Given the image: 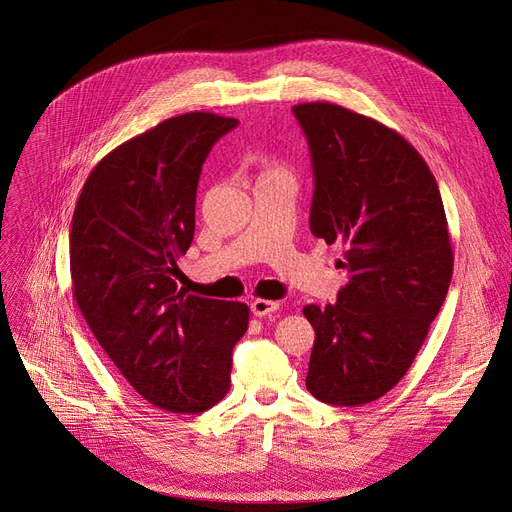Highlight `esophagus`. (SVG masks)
Returning a JSON list of instances; mask_svg holds the SVG:
<instances>
[{"label": "esophagus", "mask_w": 512, "mask_h": 512, "mask_svg": "<svg viewBox=\"0 0 512 512\" xmlns=\"http://www.w3.org/2000/svg\"><path fill=\"white\" fill-rule=\"evenodd\" d=\"M276 309H278V303L270 301V299H255L251 303V311H253V316H257V318L270 316V314H274Z\"/></svg>", "instance_id": "34e87169"}]
</instances>
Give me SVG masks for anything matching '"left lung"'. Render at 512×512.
<instances>
[{
  "mask_svg": "<svg viewBox=\"0 0 512 512\" xmlns=\"http://www.w3.org/2000/svg\"><path fill=\"white\" fill-rule=\"evenodd\" d=\"M293 113L316 182L311 234L341 242L349 272L335 303L303 307L316 330L305 385L324 404L362 406L402 381L446 301L448 219L429 165L397 131L330 102Z\"/></svg>",
  "mask_w": 512,
  "mask_h": 512,
  "instance_id": "8db88e82",
  "label": "left lung"
}]
</instances>
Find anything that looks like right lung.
<instances>
[{
    "label": "right lung",
    "mask_w": 512,
    "mask_h": 512,
    "mask_svg": "<svg viewBox=\"0 0 512 512\" xmlns=\"http://www.w3.org/2000/svg\"><path fill=\"white\" fill-rule=\"evenodd\" d=\"M238 125L171 117L127 140L87 177L71 221L73 297L100 347L146 402L205 412L230 391L249 307L177 288L194 238L196 188L213 144Z\"/></svg>",
    "instance_id": "add662e5"
}]
</instances>
